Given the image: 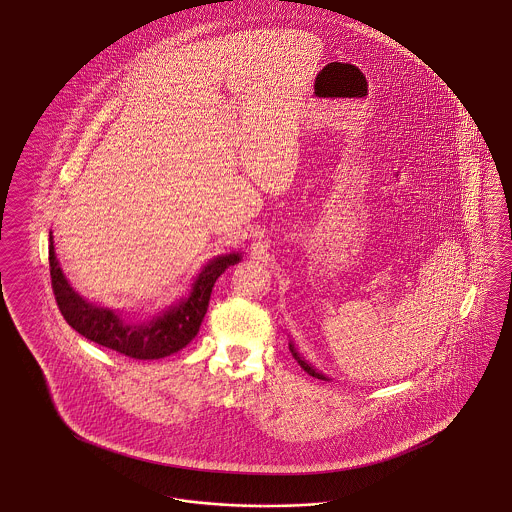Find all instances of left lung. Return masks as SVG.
Here are the masks:
<instances>
[{
  "label": "left lung",
  "instance_id": "obj_1",
  "mask_svg": "<svg viewBox=\"0 0 512 512\" xmlns=\"http://www.w3.org/2000/svg\"><path fill=\"white\" fill-rule=\"evenodd\" d=\"M289 350H291V355L297 359V363H299L300 367H302L304 371L308 372L310 376L319 378V380H329V378H327L323 372H319L318 369H314V367H312V365H310V363H308V361H306V359H304V357H302V355H300V353L295 350V346H293L291 342H289Z\"/></svg>",
  "mask_w": 512,
  "mask_h": 512
}]
</instances>
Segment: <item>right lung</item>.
<instances>
[{
    "label": "right lung",
    "mask_w": 512,
    "mask_h": 512,
    "mask_svg": "<svg viewBox=\"0 0 512 512\" xmlns=\"http://www.w3.org/2000/svg\"><path fill=\"white\" fill-rule=\"evenodd\" d=\"M240 259V253L215 257L196 276L189 297L179 300L174 306H168L157 318L134 325L123 321L119 312L94 306L73 291L58 265L53 232H49V266L54 299L68 325L79 335L100 346L143 361L172 355L183 350L193 340L206 316L213 283L229 266L240 263Z\"/></svg>",
    "instance_id": "obj_1"
}]
</instances>
